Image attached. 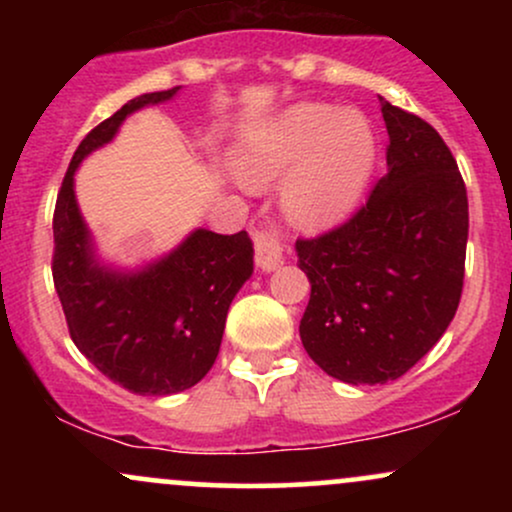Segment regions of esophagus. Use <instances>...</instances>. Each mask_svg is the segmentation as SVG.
Instances as JSON below:
<instances>
[{"label": "esophagus", "mask_w": 512, "mask_h": 512, "mask_svg": "<svg viewBox=\"0 0 512 512\" xmlns=\"http://www.w3.org/2000/svg\"><path fill=\"white\" fill-rule=\"evenodd\" d=\"M255 262L262 272H274L284 264V243L276 231L255 233Z\"/></svg>", "instance_id": "obj_1"}]
</instances>
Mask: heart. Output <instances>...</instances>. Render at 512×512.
Masks as SVG:
<instances>
[{
  "mask_svg": "<svg viewBox=\"0 0 512 512\" xmlns=\"http://www.w3.org/2000/svg\"><path fill=\"white\" fill-rule=\"evenodd\" d=\"M375 134L356 110L296 103L248 127L233 151L240 180L250 187L281 182V207L293 226L325 231L361 202L375 166Z\"/></svg>",
  "mask_w": 512,
  "mask_h": 512,
  "instance_id": "b5f03b06",
  "label": "heart"
}]
</instances>
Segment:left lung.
Masks as SVG:
<instances>
[{
    "mask_svg": "<svg viewBox=\"0 0 512 512\" xmlns=\"http://www.w3.org/2000/svg\"><path fill=\"white\" fill-rule=\"evenodd\" d=\"M387 173L361 209L317 238H298L310 279L301 320L308 356L332 378H402L448 330L464 284L467 187L443 137L380 98Z\"/></svg>",
    "mask_w": 512,
    "mask_h": 512,
    "instance_id": "obj_1",
    "label": "left lung"
}]
</instances>
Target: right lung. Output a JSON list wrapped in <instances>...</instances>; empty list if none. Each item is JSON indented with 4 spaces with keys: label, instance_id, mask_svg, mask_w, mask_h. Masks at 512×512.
<instances>
[{
    "label": "right lung",
    "instance_id": "right-lung-1",
    "mask_svg": "<svg viewBox=\"0 0 512 512\" xmlns=\"http://www.w3.org/2000/svg\"><path fill=\"white\" fill-rule=\"evenodd\" d=\"M180 86L144 93L86 134L74 151L52 216V279L76 349L134 395H175L197 385L219 356L226 315L252 274V240L197 228L142 272L96 260L74 197L79 163L108 144L127 115L170 101Z\"/></svg>",
    "mask_w": 512,
    "mask_h": 512
}]
</instances>
